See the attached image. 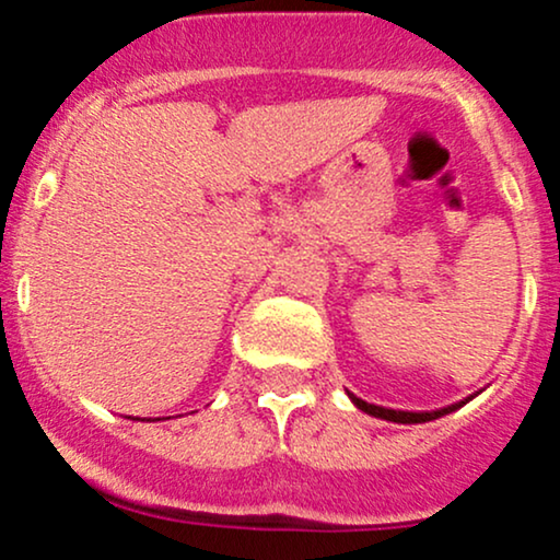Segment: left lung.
I'll return each mask as SVG.
<instances>
[{"instance_id":"8db88e82","label":"left lung","mask_w":560,"mask_h":560,"mask_svg":"<svg viewBox=\"0 0 560 560\" xmlns=\"http://www.w3.org/2000/svg\"><path fill=\"white\" fill-rule=\"evenodd\" d=\"M477 394H480V390H477ZM477 394L466 396V399L455 401V405H447V407H442V409H425V412H409V409H388V407H380V405H369V401L359 399V396H353V394H350V390H348L350 401H353V405L359 407L361 412L372 415V418H380V420H390V423H429V420H436V418H442V415L455 412V409L464 407L466 401L475 399Z\"/></svg>"}]
</instances>
